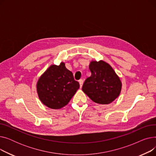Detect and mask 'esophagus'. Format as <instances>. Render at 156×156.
<instances>
[{
	"label": "esophagus",
	"instance_id": "1",
	"mask_svg": "<svg viewBox=\"0 0 156 156\" xmlns=\"http://www.w3.org/2000/svg\"><path fill=\"white\" fill-rule=\"evenodd\" d=\"M79 83H80V88L82 87V86H83V80H79Z\"/></svg>",
	"mask_w": 156,
	"mask_h": 156
}]
</instances>
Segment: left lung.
Returning <instances> with one entry per match:
<instances>
[{
  "instance_id": "1",
  "label": "left lung",
  "mask_w": 156,
  "mask_h": 156,
  "mask_svg": "<svg viewBox=\"0 0 156 156\" xmlns=\"http://www.w3.org/2000/svg\"><path fill=\"white\" fill-rule=\"evenodd\" d=\"M89 69L91 76L87 78L82 90L92 101L101 104H108L119 95L122 83L111 66L104 61H92Z\"/></svg>"
}]
</instances>
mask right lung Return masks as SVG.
I'll use <instances>...</instances> for the list:
<instances>
[{
	"instance_id": "right-lung-1",
	"label": "right lung",
	"mask_w": 156,
	"mask_h": 156,
	"mask_svg": "<svg viewBox=\"0 0 156 156\" xmlns=\"http://www.w3.org/2000/svg\"><path fill=\"white\" fill-rule=\"evenodd\" d=\"M79 88V83L62 62L59 66L51 65L41 75L37 83L40 100L53 109L66 105Z\"/></svg>"
}]
</instances>
